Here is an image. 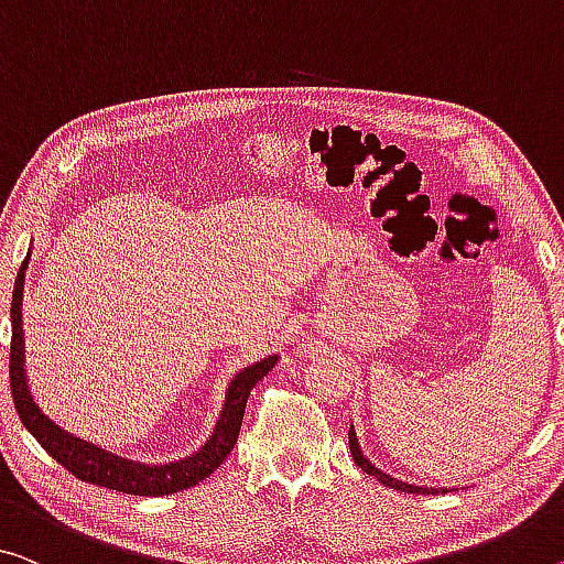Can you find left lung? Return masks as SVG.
<instances>
[{"instance_id":"obj_1","label":"left lung","mask_w":564,"mask_h":564,"mask_svg":"<svg viewBox=\"0 0 564 564\" xmlns=\"http://www.w3.org/2000/svg\"><path fill=\"white\" fill-rule=\"evenodd\" d=\"M348 438H350V454H352V462L358 464L360 469L366 471V474L376 476V479H378L380 484H386V487L398 489V491H409V494H438V491H448V489H444V487H419V484H411V481H401V479H395V476L386 474L383 469H378V466L372 464L366 454H362V448H360V444H358V433H355V429H352V426H350Z\"/></svg>"}]
</instances>
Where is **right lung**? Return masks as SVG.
I'll return each instance as SVG.
<instances>
[{
	"instance_id": "right-lung-1",
	"label": "right lung",
	"mask_w": 564,
	"mask_h": 564,
	"mask_svg": "<svg viewBox=\"0 0 564 564\" xmlns=\"http://www.w3.org/2000/svg\"><path fill=\"white\" fill-rule=\"evenodd\" d=\"M30 252L17 272L14 292H12V350H10V383H12V398L14 409L20 413V421L24 423L34 438L40 441L42 448L63 464L67 471H73L77 479L98 484V487L116 489L123 494H135V497H163V494H176L181 489H192L206 476H212L219 469L224 458L231 454L234 444L239 438L241 419H245L247 398L252 388L270 372L280 355L272 352L267 358L252 362V366L241 368L237 376L231 378L224 393L221 413L214 423V431L194 454L169 464H145L135 462V458L120 456L116 452H108L88 438H80L67 429L52 421V415L34 401L28 366H24V330H22V292H24V272L30 264Z\"/></svg>"
}]
</instances>
